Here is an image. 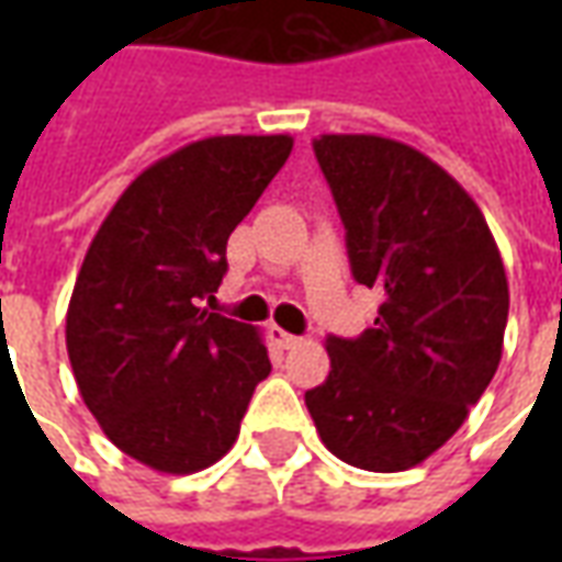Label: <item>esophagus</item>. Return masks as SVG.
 <instances>
[{"label": "esophagus", "mask_w": 562, "mask_h": 562, "mask_svg": "<svg viewBox=\"0 0 562 562\" xmlns=\"http://www.w3.org/2000/svg\"><path fill=\"white\" fill-rule=\"evenodd\" d=\"M270 337H273V342H277L280 349H294V346H301V337H294V334H289V330L282 328L270 330Z\"/></svg>", "instance_id": "obj_1"}]
</instances>
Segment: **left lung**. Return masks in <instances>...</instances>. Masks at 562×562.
<instances>
[{"instance_id":"1","label":"left lung","mask_w":562,"mask_h":562,"mask_svg":"<svg viewBox=\"0 0 562 562\" xmlns=\"http://www.w3.org/2000/svg\"><path fill=\"white\" fill-rule=\"evenodd\" d=\"M352 277L382 294L358 340L328 337L330 373L306 391L322 442L358 470L418 467L458 434L491 385L508 280L470 192L409 144L379 135L313 140Z\"/></svg>"}]
</instances>
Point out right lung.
<instances>
[{"instance_id":"add662e5","label":"right lung","mask_w":562,"mask_h":562,"mask_svg":"<svg viewBox=\"0 0 562 562\" xmlns=\"http://www.w3.org/2000/svg\"><path fill=\"white\" fill-rule=\"evenodd\" d=\"M294 140L216 135L140 171L80 265L66 313L80 397L128 458L171 475L207 470L240 434L270 373L256 328L210 313L232 232Z\"/></svg>"}]
</instances>
